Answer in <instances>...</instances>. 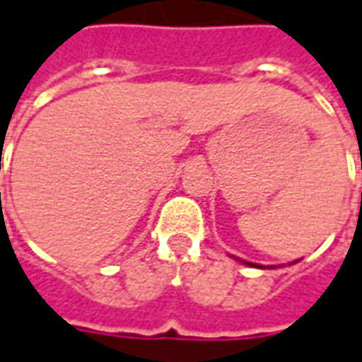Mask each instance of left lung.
Returning <instances> with one entry per match:
<instances>
[{
  "mask_svg": "<svg viewBox=\"0 0 362 362\" xmlns=\"http://www.w3.org/2000/svg\"><path fill=\"white\" fill-rule=\"evenodd\" d=\"M238 259V257H235ZM242 263H245V265H251V267H259V269H265L263 265H255V263H250V261H242Z\"/></svg>",
  "mask_w": 362,
  "mask_h": 362,
  "instance_id": "1",
  "label": "left lung"
}]
</instances>
